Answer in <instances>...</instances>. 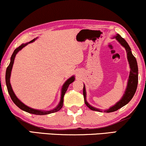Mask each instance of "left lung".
<instances>
[{
  "mask_svg": "<svg viewBox=\"0 0 146 146\" xmlns=\"http://www.w3.org/2000/svg\"><path fill=\"white\" fill-rule=\"evenodd\" d=\"M114 38H116V39L118 40V42L125 48L127 52V59H128V62L129 64L131 69L129 76L128 79V82H127V88L126 90H125V94H123V97L121 98V99L120 100L119 102L116 103V104H114L113 106L110 107L108 109L100 110L99 109V108H95V107L92 106L89 103L87 102L86 87H85V85L84 84L83 94H84V97L85 104H86V106L92 110L104 112H112L116 111V110H119V108H122L123 106H125V105L129 102V101L132 99V98L133 97L135 93L136 92V90H137L138 84V67L136 58H135V56L133 55L131 50V48L129 47V44H127V42L125 41L124 38H123L122 37L118 34L116 35Z\"/></svg>",
  "mask_w": 146,
  "mask_h": 146,
  "instance_id": "obj_1",
  "label": "left lung"
}]
</instances>
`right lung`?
<instances>
[{
	"mask_svg": "<svg viewBox=\"0 0 146 146\" xmlns=\"http://www.w3.org/2000/svg\"><path fill=\"white\" fill-rule=\"evenodd\" d=\"M36 38H34V40H32V41L28 42V43L22 44L21 46H19V47L17 48L15 50L13 53L11 57L10 63H9V66L7 68L6 75H5V80H6V85H7V90H8V92H9V95H10L11 98L13 102L15 104V105H17V106L19 107L20 109L23 110H24V111H25L27 112H29V113L37 114V115H45V114L53 113V112H56L57 111H58L59 110L61 109L62 106H63L64 96V94H65L66 92H67V90L68 89V87H69V85L75 81V76L73 75V76L71 77L69 79H68L65 82H64V84H63V86H62V87L61 97H60V100L59 104H58V106H57L55 108H54L53 110H46H46H40L34 109V108H30V107L26 106V105L24 104L23 102H21V101H20L17 98V97L16 96L13 90V89H12L11 85V83H10L11 73V70H12V68H13V63H14L15 58L16 54H17L18 52L21 50L23 48L25 47V46H27L28 44L31 43V42H34L35 40H36Z\"/></svg>",
	"mask_w": 146,
	"mask_h": 146,
	"instance_id": "obj_1",
	"label": "right lung"
}]
</instances>
